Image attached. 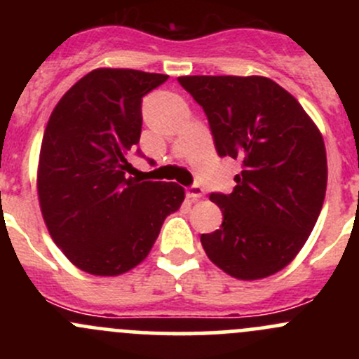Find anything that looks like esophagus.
<instances>
[{
  "label": "esophagus",
  "instance_id": "34e87169",
  "mask_svg": "<svg viewBox=\"0 0 359 359\" xmlns=\"http://www.w3.org/2000/svg\"><path fill=\"white\" fill-rule=\"evenodd\" d=\"M203 194H205V189H203L201 186H191L187 187V196L191 198V200H200V198H203Z\"/></svg>",
  "mask_w": 359,
  "mask_h": 359
}]
</instances>
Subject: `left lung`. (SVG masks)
<instances>
[{"instance_id": "obj_1", "label": "left lung", "mask_w": 359, "mask_h": 359, "mask_svg": "<svg viewBox=\"0 0 359 359\" xmlns=\"http://www.w3.org/2000/svg\"><path fill=\"white\" fill-rule=\"evenodd\" d=\"M203 107L220 158L241 161L229 194L212 193L222 226L201 234L215 266L238 280H260L295 259L327 191L323 137L299 102L262 76H182Z\"/></svg>"}]
</instances>
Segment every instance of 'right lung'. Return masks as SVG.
Listing matches in <instances>:
<instances>
[{
    "label": "right lung",
    "mask_w": 359,
    "mask_h": 359,
    "mask_svg": "<svg viewBox=\"0 0 359 359\" xmlns=\"http://www.w3.org/2000/svg\"><path fill=\"white\" fill-rule=\"evenodd\" d=\"M168 79L95 69L59 100L39 151L38 196L50 236L81 271L116 276L142 262L184 187L126 177L142 130V99ZM137 154L142 156L140 149Z\"/></svg>",
    "instance_id": "add662e5"
}]
</instances>
